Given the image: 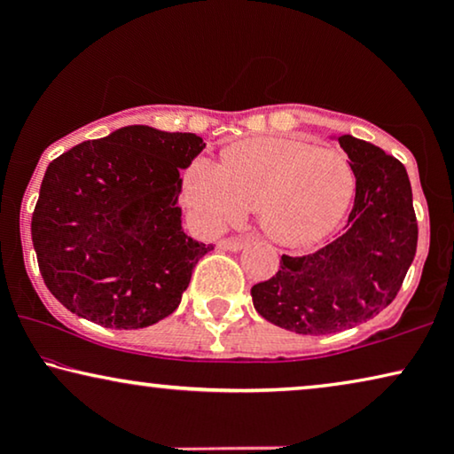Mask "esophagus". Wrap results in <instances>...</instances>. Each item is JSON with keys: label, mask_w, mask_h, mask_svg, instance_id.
Returning <instances> with one entry per match:
<instances>
[{"label": "esophagus", "mask_w": 454, "mask_h": 454, "mask_svg": "<svg viewBox=\"0 0 454 454\" xmlns=\"http://www.w3.org/2000/svg\"><path fill=\"white\" fill-rule=\"evenodd\" d=\"M244 244H246V241L239 239V238H227V239H221L216 246H219V250L238 252V250H241V247H244Z\"/></svg>", "instance_id": "34e87169"}]
</instances>
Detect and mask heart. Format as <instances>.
<instances>
[{"instance_id":"1","label":"heart","mask_w":454,"mask_h":454,"mask_svg":"<svg viewBox=\"0 0 454 454\" xmlns=\"http://www.w3.org/2000/svg\"><path fill=\"white\" fill-rule=\"evenodd\" d=\"M353 192L356 176L343 154L285 138L244 140L227 148L221 165L198 159L184 176V200L207 229L258 208L266 231L291 246L333 233Z\"/></svg>"}]
</instances>
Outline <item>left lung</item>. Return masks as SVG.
<instances>
[{"instance_id":"1","label":"left lung","mask_w":454,"mask_h":454,"mask_svg":"<svg viewBox=\"0 0 454 454\" xmlns=\"http://www.w3.org/2000/svg\"><path fill=\"white\" fill-rule=\"evenodd\" d=\"M356 176L343 233L306 256H281L277 275L252 287L256 312L300 334H331L374 318L399 294L418 250L405 165L370 142L339 136Z\"/></svg>"}]
</instances>
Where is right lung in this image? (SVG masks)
<instances>
[{
    "mask_svg": "<svg viewBox=\"0 0 454 454\" xmlns=\"http://www.w3.org/2000/svg\"><path fill=\"white\" fill-rule=\"evenodd\" d=\"M200 136L126 126L49 163L30 233L47 289L105 328H145L182 301L213 246L182 229V177Z\"/></svg>",
    "mask_w": 454,
    "mask_h": 454,
    "instance_id": "obj_1",
    "label": "right lung"
}]
</instances>
